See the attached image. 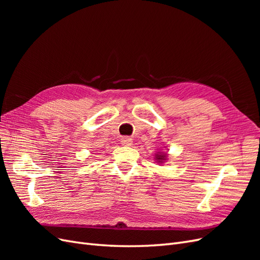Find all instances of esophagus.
Returning <instances> with one entry per match:
<instances>
[{
    "instance_id": "34e87169",
    "label": "esophagus",
    "mask_w": 260,
    "mask_h": 260,
    "mask_svg": "<svg viewBox=\"0 0 260 260\" xmlns=\"http://www.w3.org/2000/svg\"><path fill=\"white\" fill-rule=\"evenodd\" d=\"M121 143H122V145H124V146H131V145H132V139H131V138H128V137L122 138V139H121Z\"/></svg>"
}]
</instances>
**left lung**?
<instances>
[{"label": "left lung", "instance_id": "1", "mask_svg": "<svg viewBox=\"0 0 260 260\" xmlns=\"http://www.w3.org/2000/svg\"><path fill=\"white\" fill-rule=\"evenodd\" d=\"M155 159L157 160V162H159V164H162L165 160L167 159V154L166 153H157L156 154V156H155Z\"/></svg>", "mask_w": 260, "mask_h": 260}]
</instances>
